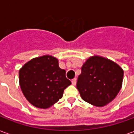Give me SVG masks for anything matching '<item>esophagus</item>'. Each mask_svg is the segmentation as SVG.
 Returning a JSON list of instances; mask_svg holds the SVG:
<instances>
[{
	"instance_id": "obj_1",
	"label": "esophagus",
	"mask_w": 134,
	"mask_h": 134,
	"mask_svg": "<svg viewBox=\"0 0 134 134\" xmlns=\"http://www.w3.org/2000/svg\"><path fill=\"white\" fill-rule=\"evenodd\" d=\"M76 83H77V79L76 78H74L72 80V84L73 85H75Z\"/></svg>"
}]
</instances>
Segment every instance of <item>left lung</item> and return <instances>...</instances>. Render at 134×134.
<instances>
[{
    "label": "left lung",
    "instance_id": "left-lung-1",
    "mask_svg": "<svg viewBox=\"0 0 134 134\" xmlns=\"http://www.w3.org/2000/svg\"><path fill=\"white\" fill-rule=\"evenodd\" d=\"M81 70L77 88L82 100L101 107L118 95L122 87L124 70L114 62L94 56L87 59Z\"/></svg>",
    "mask_w": 134,
    "mask_h": 134
}]
</instances>
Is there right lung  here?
Listing matches in <instances>:
<instances>
[{"label":"right lung","instance_id":"1","mask_svg":"<svg viewBox=\"0 0 134 134\" xmlns=\"http://www.w3.org/2000/svg\"><path fill=\"white\" fill-rule=\"evenodd\" d=\"M65 73L52 56L32 59L19 70L22 93L34 106L48 108L62 98L64 89L71 85Z\"/></svg>","mask_w":134,"mask_h":134}]
</instances>
